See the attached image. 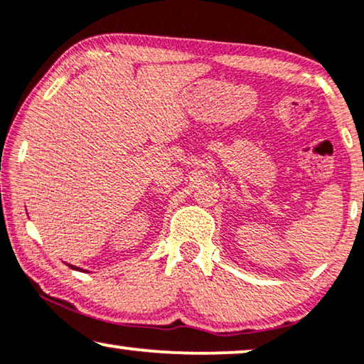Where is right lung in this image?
<instances>
[{
  "mask_svg": "<svg viewBox=\"0 0 364 364\" xmlns=\"http://www.w3.org/2000/svg\"><path fill=\"white\" fill-rule=\"evenodd\" d=\"M68 266H70V268H71V269H76V271H83V269H80V268H76V266H73V264H68Z\"/></svg>",
  "mask_w": 364,
  "mask_h": 364,
  "instance_id": "right-lung-1",
  "label": "right lung"
}]
</instances>
